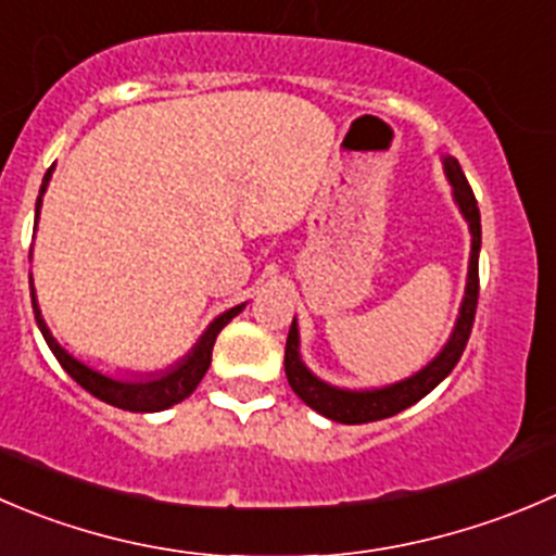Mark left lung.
I'll list each match as a JSON object with an SVG mask.
<instances>
[{"label":"left lung","instance_id":"obj_1","mask_svg":"<svg viewBox=\"0 0 556 556\" xmlns=\"http://www.w3.org/2000/svg\"><path fill=\"white\" fill-rule=\"evenodd\" d=\"M445 174H448L451 185H454L456 203H459L462 214L467 217L472 230V252H470V274H467V293L465 304H462L459 323H456V331L451 337V342L445 344L443 353L421 369L418 375H413L409 380L396 382V386L380 388V391H339V388L326 386V382L317 380L299 358V328L290 326L288 331V344H285V375H288L290 388L299 393V399H304L312 409H317L320 415L331 418L339 424H369V421H382V418H391V415L402 413L404 407L415 404L418 399L427 396L432 388H438L445 377L451 375L456 364H459L462 353L467 348V339L472 333V323H476V309H478V252H481V212H478V201L472 195L470 185H467L465 174H462L459 163L456 160H445Z\"/></svg>","mask_w":556,"mask_h":556}]
</instances>
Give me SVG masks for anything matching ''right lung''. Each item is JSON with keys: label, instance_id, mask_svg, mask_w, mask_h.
<instances>
[{"label": "right lung", "instance_id": "obj_1", "mask_svg": "<svg viewBox=\"0 0 556 556\" xmlns=\"http://www.w3.org/2000/svg\"><path fill=\"white\" fill-rule=\"evenodd\" d=\"M48 179H51V168H48L46 179H42L40 195L46 192ZM37 214H40V198H37ZM31 309H35V320L37 326H40L51 353L56 355L62 369L67 371L80 388H86L91 396L102 399V402L113 404V407L129 409V413H157V409L170 407V404H179L181 399H187L192 391H195L198 382H201L203 375H206L208 364H212V350H214V342H217V333L223 331L236 315H239L241 306H233V309H228L225 315H219L217 320L206 328V333H203L201 342L195 344V350H192L179 366H174L168 375L149 382H118V380H111V377L100 375V371L89 369V366H84L80 361H75L73 355L64 353V350L59 348L56 339L51 337V331H48V326L42 323L40 309H37L35 304V293H31Z\"/></svg>", "mask_w": 556, "mask_h": 556}]
</instances>
